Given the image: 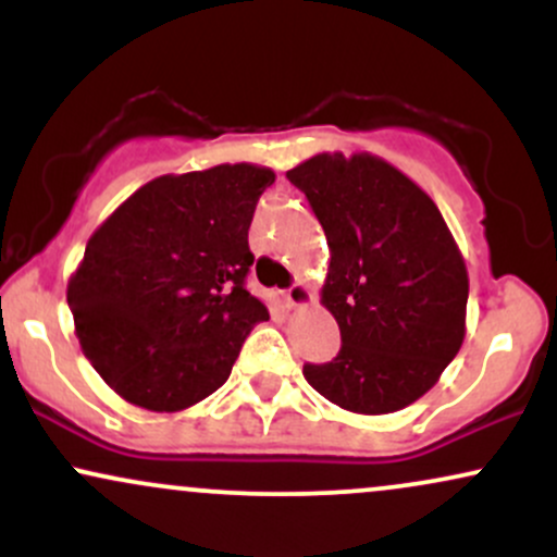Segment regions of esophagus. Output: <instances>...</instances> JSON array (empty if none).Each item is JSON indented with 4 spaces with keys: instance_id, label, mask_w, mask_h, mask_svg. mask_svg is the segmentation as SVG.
I'll list each match as a JSON object with an SVG mask.
<instances>
[{
    "instance_id": "34e87169",
    "label": "esophagus",
    "mask_w": 557,
    "mask_h": 557,
    "mask_svg": "<svg viewBox=\"0 0 557 557\" xmlns=\"http://www.w3.org/2000/svg\"><path fill=\"white\" fill-rule=\"evenodd\" d=\"M311 300H314V296H311V290L304 283L290 285L285 290V304L290 306V309H300V306H309Z\"/></svg>"
}]
</instances>
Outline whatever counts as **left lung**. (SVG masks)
Masks as SVG:
<instances>
[{"mask_svg":"<svg viewBox=\"0 0 557 557\" xmlns=\"http://www.w3.org/2000/svg\"><path fill=\"white\" fill-rule=\"evenodd\" d=\"M327 235L322 304L341 354L304 363L319 395L354 413L411 406L456 359L469 274L443 214L417 183L372 154H317L287 172Z\"/></svg>","mask_w":557,"mask_h":557,"instance_id":"obj_1","label":"left lung"}]
</instances>
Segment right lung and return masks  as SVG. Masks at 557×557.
<instances>
[{"mask_svg":"<svg viewBox=\"0 0 557 557\" xmlns=\"http://www.w3.org/2000/svg\"><path fill=\"white\" fill-rule=\"evenodd\" d=\"M274 172L162 175L114 209L67 283L83 354L127 403L183 411L227 382L270 311L246 290L248 227Z\"/></svg>","mask_w":557,"mask_h":557,"instance_id":"1","label":"right lung"}]
</instances>
